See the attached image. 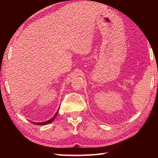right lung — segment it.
<instances>
[{
  "instance_id": "1",
  "label": "right lung",
  "mask_w": 158,
  "mask_h": 158,
  "mask_svg": "<svg viewBox=\"0 0 158 158\" xmlns=\"http://www.w3.org/2000/svg\"><path fill=\"white\" fill-rule=\"evenodd\" d=\"M58 110L57 111V112L56 113L54 116H53L50 120H49V121H44V122H40V123H35V122H31V123H33V124H35V125H47V124L51 123H52L53 121H54L55 118L56 117L57 114H58Z\"/></svg>"
}]
</instances>
